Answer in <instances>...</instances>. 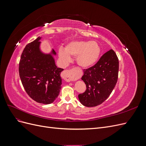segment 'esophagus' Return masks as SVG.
Wrapping results in <instances>:
<instances>
[{
    "instance_id": "esophagus-1",
    "label": "esophagus",
    "mask_w": 146,
    "mask_h": 146,
    "mask_svg": "<svg viewBox=\"0 0 146 146\" xmlns=\"http://www.w3.org/2000/svg\"><path fill=\"white\" fill-rule=\"evenodd\" d=\"M75 72H76V70L74 69L65 70L61 74V77L66 82L73 81L75 78Z\"/></svg>"
}]
</instances>
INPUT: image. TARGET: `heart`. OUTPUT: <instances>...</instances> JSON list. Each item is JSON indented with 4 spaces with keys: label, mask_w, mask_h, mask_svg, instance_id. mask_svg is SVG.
Returning <instances> with one entry per match:
<instances>
[{
    "label": "heart",
    "mask_w": 146,
    "mask_h": 146,
    "mask_svg": "<svg viewBox=\"0 0 146 146\" xmlns=\"http://www.w3.org/2000/svg\"><path fill=\"white\" fill-rule=\"evenodd\" d=\"M100 48L96 42L90 41H76L69 42L64 50L60 48L58 55L64 64L70 61V56H76L77 64L86 69L93 66L99 60Z\"/></svg>",
    "instance_id": "1"
}]
</instances>
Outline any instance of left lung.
I'll use <instances>...</instances> for the list:
<instances>
[{"label":"left lung","mask_w":146,"mask_h":146,"mask_svg":"<svg viewBox=\"0 0 146 146\" xmlns=\"http://www.w3.org/2000/svg\"><path fill=\"white\" fill-rule=\"evenodd\" d=\"M118 72V58L112 49L102 56L94 66L84 69L82 80L86 84V90L78 95L80 103L88 107L102 104L116 85Z\"/></svg>","instance_id":"8db88e82"}]
</instances>
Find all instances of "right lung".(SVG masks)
<instances>
[{
    "mask_svg": "<svg viewBox=\"0 0 146 146\" xmlns=\"http://www.w3.org/2000/svg\"><path fill=\"white\" fill-rule=\"evenodd\" d=\"M41 37L25 46L22 53L19 73L22 84L27 94L38 103L50 104L58 96L63 69L57 68L52 49L49 54L41 50Z\"/></svg>",
    "mask_w": 146,
    "mask_h": 146,
    "instance_id": "1",
    "label": "right lung"
}]
</instances>
